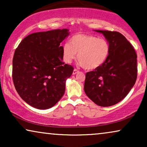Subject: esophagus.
<instances>
[{
    "label": "esophagus",
    "instance_id": "1",
    "mask_svg": "<svg viewBox=\"0 0 147 147\" xmlns=\"http://www.w3.org/2000/svg\"><path fill=\"white\" fill-rule=\"evenodd\" d=\"M78 71H78L77 69H74V71H73V74H74V75H75V74H77Z\"/></svg>",
    "mask_w": 147,
    "mask_h": 147
}]
</instances>
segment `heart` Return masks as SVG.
<instances>
[{"mask_svg": "<svg viewBox=\"0 0 147 147\" xmlns=\"http://www.w3.org/2000/svg\"><path fill=\"white\" fill-rule=\"evenodd\" d=\"M62 57L67 63H71L77 57L86 69L100 67L105 63L110 53L109 41L104 38L86 34H76L61 46Z\"/></svg>", "mask_w": 147, "mask_h": 147, "instance_id": "heart-1", "label": "heart"}]
</instances>
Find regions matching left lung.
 <instances>
[{
  "mask_svg": "<svg viewBox=\"0 0 147 147\" xmlns=\"http://www.w3.org/2000/svg\"><path fill=\"white\" fill-rule=\"evenodd\" d=\"M102 33L110 45L109 57L102 66L87 72L84 91L98 106L107 107L123 100L137 78V55L133 46L117 31Z\"/></svg>",
  "mask_w": 147,
  "mask_h": 147,
  "instance_id": "obj_1",
  "label": "left lung"
}]
</instances>
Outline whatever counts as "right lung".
I'll use <instances>...</instances> for the list:
<instances>
[{
	"label": "right lung",
	"instance_id": "right-lung-1",
	"mask_svg": "<svg viewBox=\"0 0 147 147\" xmlns=\"http://www.w3.org/2000/svg\"><path fill=\"white\" fill-rule=\"evenodd\" d=\"M68 30L32 33L22 40L14 53L13 80L21 98L38 109H48L63 96L66 79L74 67L62 61L60 43Z\"/></svg>",
	"mask_w": 147,
	"mask_h": 147
}]
</instances>
